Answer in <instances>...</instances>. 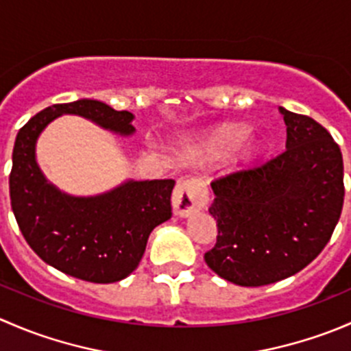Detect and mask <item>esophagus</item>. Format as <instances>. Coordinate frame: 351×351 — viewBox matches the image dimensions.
Returning a JSON list of instances; mask_svg holds the SVG:
<instances>
[{
    "label": "esophagus",
    "instance_id": "1",
    "mask_svg": "<svg viewBox=\"0 0 351 351\" xmlns=\"http://www.w3.org/2000/svg\"><path fill=\"white\" fill-rule=\"evenodd\" d=\"M208 192L200 178H186L176 183L171 197L173 212L176 215H190L207 205Z\"/></svg>",
    "mask_w": 351,
    "mask_h": 351
}]
</instances>
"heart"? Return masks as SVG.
Returning <instances> with one entry per match:
<instances>
[{"label":"heart","instance_id":"1","mask_svg":"<svg viewBox=\"0 0 351 351\" xmlns=\"http://www.w3.org/2000/svg\"><path fill=\"white\" fill-rule=\"evenodd\" d=\"M247 136V129L244 125H238V123H232V125H224L217 130V132L212 136L210 139V151L214 154H226L228 151H231L232 147L238 146L244 137ZM254 147H250L246 151V154H253Z\"/></svg>","mask_w":351,"mask_h":351}]
</instances>
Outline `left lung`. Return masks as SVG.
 I'll use <instances>...</instances> for the list:
<instances>
[{"mask_svg": "<svg viewBox=\"0 0 351 351\" xmlns=\"http://www.w3.org/2000/svg\"><path fill=\"white\" fill-rule=\"evenodd\" d=\"M287 149L212 182L217 241L204 254L219 277L261 287L295 275L324 250L345 197L339 146L321 123L280 107Z\"/></svg>", "mask_w": 351, "mask_h": 351, "instance_id": "obj_1", "label": "left lung"}]
</instances>
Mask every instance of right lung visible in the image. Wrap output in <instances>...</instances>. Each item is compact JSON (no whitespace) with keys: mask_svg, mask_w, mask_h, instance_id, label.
I'll return each mask as SVG.
<instances>
[{"mask_svg":"<svg viewBox=\"0 0 351 351\" xmlns=\"http://www.w3.org/2000/svg\"><path fill=\"white\" fill-rule=\"evenodd\" d=\"M62 113H76L113 132H134L132 113L97 100L58 104L38 112L19 130L13 147V214L25 241L45 263L93 284L119 282L137 268L151 231L171 217L175 182H129L90 198L61 193L38 169L35 141Z\"/></svg>","mask_w":351,"mask_h":351,"instance_id":"obj_1","label":"right lung"}]
</instances>
